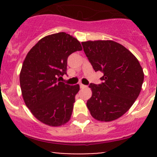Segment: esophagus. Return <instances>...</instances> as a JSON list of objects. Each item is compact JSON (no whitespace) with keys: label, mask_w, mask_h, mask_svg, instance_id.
<instances>
[{"label":"esophagus","mask_w":157,"mask_h":157,"mask_svg":"<svg viewBox=\"0 0 157 157\" xmlns=\"http://www.w3.org/2000/svg\"><path fill=\"white\" fill-rule=\"evenodd\" d=\"M80 87L81 88V89H84V88L87 87V86H86V85H83V84L80 83Z\"/></svg>","instance_id":"obj_1"}]
</instances>
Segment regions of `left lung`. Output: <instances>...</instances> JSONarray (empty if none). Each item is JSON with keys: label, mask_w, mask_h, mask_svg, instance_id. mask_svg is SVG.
<instances>
[{"label": "left lung", "mask_w": 157, "mask_h": 157, "mask_svg": "<svg viewBox=\"0 0 157 157\" xmlns=\"http://www.w3.org/2000/svg\"><path fill=\"white\" fill-rule=\"evenodd\" d=\"M86 57L95 71L103 73L102 83H91L87 101L91 116L110 122L127 112L137 99L144 80L143 70L136 57L113 40L82 42Z\"/></svg>", "instance_id": "left-lung-1"}]
</instances>
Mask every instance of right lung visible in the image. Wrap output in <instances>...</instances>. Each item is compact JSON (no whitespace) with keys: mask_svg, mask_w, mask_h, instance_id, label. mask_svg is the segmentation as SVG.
<instances>
[{"mask_svg":"<svg viewBox=\"0 0 157 157\" xmlns=\"http://www.w3.org/2000/svg\"><path fill=\"white\" fill-rule=\"evenodd\" d=\"M82 48L75 37L65 32L43 37L31 48L20 73L25 104L37 120L46 125L60 126L70 120L78 84L60 82L66 75L67 59Z\"/></svg>","mask_w":157,"mask_h":157,"instance_id":"obj_1","label":"right lung"}]
</instances>
